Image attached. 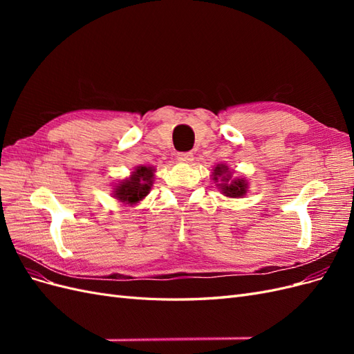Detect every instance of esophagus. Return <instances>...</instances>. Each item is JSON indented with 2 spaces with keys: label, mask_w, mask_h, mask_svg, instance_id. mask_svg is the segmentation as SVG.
<instances>
[{
  "label": "esophagus",
  "mask_w": 354,
  "mask_h": 354,
  "mask_svg": "<svg viewBox=\"0 0 354 354\" xmlns=\"http://www.w3.org/2000/svg\"><path fill=\"white\" fill-rule=\"evenodd\" d=\"M176 159L180 164H190L192 160H194V155H192L190 152H180V153H177Z\"/></svg>",
  "instance_id": "obj_1"
}]
</instances>
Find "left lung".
I'll return each instance as SVG.
<instances>
[{
    "mask_svg": "<svg viewBox=\"0 0 354 354\" xmlns=\"http://www.w3.org/2000/svg\"><path fill=\"white\" fill-rule=\"evenodd\" d=\"M212 180L216 181V183H218V180L221 181L217 186L224 196L242 198L246 195V190H248V181L245 178H232L229 167L224 164H218L217 167H214Z\"/></svg>",
    "mask_w": 354,
    "mask_h": 354,
    "instance_id": "obj_1",
    "label": "left lung"
}]
</instances>
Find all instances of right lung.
<instances>
[{
	"label": "right lung",
	"instance_id": "right-lung-1",
	"mask_svg": "<svg viewBox=\"0 0 354 354\" xmlns=\"http://www.w3.org/2000/svg\"><path fill=\"white\" fill-rule=\"evenodd\" d=\"M153 167H137L130 177L121 180L115 186L113 198L120 202L128 203V205H134V203L140 202L151 192L153 185Z\"/></svg>",
	"mask_w": 354,
	"mask_h": 354
}]
</instances>
